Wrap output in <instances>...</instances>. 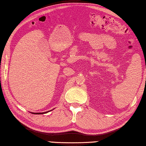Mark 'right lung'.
<instances>
[{
	"instance_id": "1",
	"label": "right lung",
	"mask_w": 146,
	"mask_h": 146,
	"mask_svg": "<svg viewBox=\"0 0 146 146\" xmlns=\"http://www.w3.org/2000/svg\"><path fill=\"white\" fill-rule=\"evenodd\" d=\"M47 111L46 112H43V113H33V114H44V113H48Z\"/></svg>"
}]
</instances>
